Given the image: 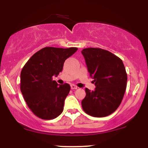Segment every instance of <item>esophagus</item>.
<instances>
[{"label":"esophagus","mask_w":148,"mask_h":148,"mask_svg":"<svg viewBox=\"0 0 148 148\" xmlns=\"http://www.w3.org/2000/svg\"><path fill=\"white\" fill-rule=\"evenodd\" d=\"M71 88H72V90H76V89H78V87L76 86H75V85L72 84L71 85Z\"/></svg>","instance_id":"1"}]
</instances>
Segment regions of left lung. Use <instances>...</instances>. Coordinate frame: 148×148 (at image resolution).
I'll use <instances>...</instances> for the list:
<instances>
[{
  "mask_svg": "<svg viewBox=\"0 0 148 148\" xmlns=\"http://www.w3.org/2000/svg\"><path fill=\"white\" fill-rule=\"evenodd\" d=\"M81 53L96 86L95 90H85L83 109L93 117L108 116L120 106L126 90L127 74L123 60L99 48L84 49Z\"/></svg>",
  "mask_w": 148,
  "mask_h": 148,
  "instance_id": "1",
  "label": "left lung"
}]
</instances>
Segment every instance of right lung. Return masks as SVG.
I'll return each mask as SVG.
<instances>
[{"mask_svg":"<svg viewBox=\"0 0 148 148\" xmlns=\"http://www.w3.org/2000/svg\"><path fill=\"white\" fill-rule=\"evenodd\" d=\"M77 50L76 47H45L23 66L20 89L30 111L38 118L52 120L62 113L70 86L58 85L53 76L62 72L64 61Z\"/></svg>","mask_w":148,"mask_h":148,"instance_id":"right-lung-1","label":"right lung"}]
</instances>
